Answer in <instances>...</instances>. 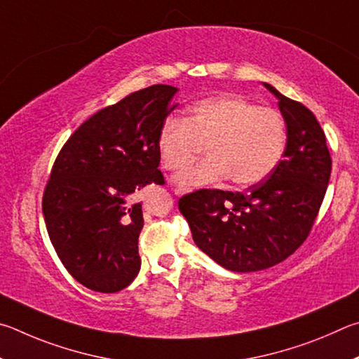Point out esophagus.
I'll use <instances>...</instances> for the list:
<instances>
[{"label": "esophagus", "instance_id": "34e87169", "mask_svg": "<svg viewBox=\"0 0 359 359\" xmlns=\"http://www.w3.org/2000/svg\"><path fill=\"white\" fill-rule=\"evenodd\" d=\"M186 192H189V189H187V187H183V186L175 187V194H176V196H183V194H186Z\"/></svg>", "mask_w": 359, "mask_h": 359}]
</instances>
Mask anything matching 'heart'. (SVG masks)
<instances>
[{"label": "heart", "mask_w": 359, "mask_h": 359, "mask_svg": "<svg viewBox=\"0 0 359 359\" xmlns=\"http://www.w3.org/2000/svg\"><path fill=\"white\" fill-rule=\"evenodd\" d=\"M200 146L205 147V159L184 168ZM285 147L284 116L238 94L198 100L186 119L168 116L157 134L163 168L173 172L182 166L175 180L187 189L225 178L238 187L259 184L278 167Z\"/></svg>", "instance_id": "1"}]
</instances>
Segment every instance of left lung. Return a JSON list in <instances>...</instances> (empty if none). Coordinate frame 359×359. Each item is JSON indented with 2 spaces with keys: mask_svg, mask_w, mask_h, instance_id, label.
Returning a JSON list of instances; mask_svg holds the SVG:
<instances>
[{
  "mask_svg": "<svg viewBox=\"0 0 359 359\" xmlns=\"http://www.w3.org/2000/svg\"><path fill=\"white\" fill-rule=\"evenodd\" d=\"M287 124L284 159L244 192L200 189L180 198L198 249L225 269L260 271L306 241L331 175L326 137L313 113L265 83Z\"/></svg>",
  "mask_w": 359,
  "mask_h": 359,
  "instance_id": "obj_1",
  "label": "left lung"
}]
</instances>
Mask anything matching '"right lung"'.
<instances>
[{"label": "right lung", "instance_id": "add662e5", "mask_svg": "<svg viewBox=\"0 0 359 359\" xmlns=\"http://www.w3.org/2000/svg\"><path fill=\"white\" fill-rule=\"evenodd\" d=\"M176 91L153 85L94 113L53 163L42 198L50 241L90 290L119 292L140 271L143 212L129 198L147 184H163L157 134Z\"/></svg>", "mask_w": 359, "mask_h": 359}]
</instances>
